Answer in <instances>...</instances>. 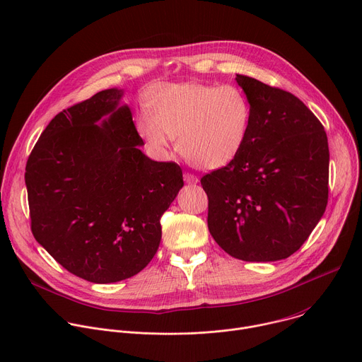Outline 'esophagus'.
Returning a JSON list of instances; mask_svg holds the SVG:
<instances>
[{"label": "esophagus", "mask_w": 362, "mask_h": 362, "mask_svg": "<svg viewBox=\"0 0 362 362\" xmlns=\"http://www.w3.org/2000/svg\"><path fill=\"white\" fill-rule=\"evenodd\" d=\"M184 181H185L187 184H189V185H194V184H197V182H199V178H197L196 175H192V174L185 173V174H184Z\"/></svg>", "instance_id": "obj_1"}]
</instances>
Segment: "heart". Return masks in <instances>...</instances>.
<instances>
[{
	"label": "heart",
	"mask_w": 362,
	"mask_h": 362,
	"mask_svg": "<svg viewBox=\"0 0 362 362\" xmlns=\"http://www.w3.org/2000/svg\"><path fill=\"white\" fill-rule=\"evenodd\" d=\"M149 113L136 119V130L158 153L177 136L178 152L200 170H218L242 151L252 120L246 94L235 86L202 82L159 84L146 94Z\"/></svg>",
	"instance_id": "heart-1"
}]
</instances>
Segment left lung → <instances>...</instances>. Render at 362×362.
<instances>
[{"label":"left lung","instance_id":"8db88e82","mask_svg":"<svg viewBox=\"0 0 362 362\" xmlns=\"http://www.w3.org/2000/svg\"><path fill=\"white\" fill-rule=\"evenodd\" d=\"M252 107L240 153L202 178L213 239L233 258L286 259L327 204L329 146L322 123L296 95L236 75Z\"/></svg>","mask_w":362,"mask_h":362}]
</instances>
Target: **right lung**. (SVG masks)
Listing matches in <instances>:
<instances>
[{
  "label": "right lung",
  "mask_w": 362,
  "mask_h": 362,
  "mask_svg": "<svg viewBox=\"0 0 362 362\" xmlns=\"http://www.w3.org/2000/svg\"><path fill=\"white\" fill-rule=\"evenodd\" d=\"M123 95L110 88L61 111L25 165L33 236L65 269L97 284L151 262L160 216L184 185L177 163L141 151Z\"/></svg>",
  "instance_id": "add662e5"
}]
</instances>
